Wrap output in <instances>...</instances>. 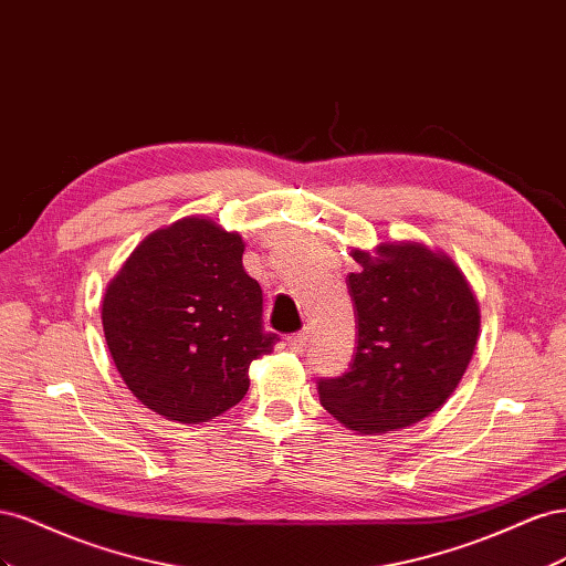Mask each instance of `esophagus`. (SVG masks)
I'll return each instance as SVG.
<instances>
[{
    "label": "esophagus",
    "mask_w": 566,
    "mask_h": 566,
    "mask_svg": "<svg viewBox=\"0 0 566 566\" xmlns=\"http://www.w3.org/2000/svg\"><path fill=\"white\" fill-rule=\"evenodd\" d=\"M287 345L290 349H293L295 354H302L306 349V345H310V331H300L295 335L287 337Z\"/></svg>",
    "instance_id": "esophagus-1"
}]
</instances>
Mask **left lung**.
Wrapping results in <instances>:
<instances>
[{
    "mask_svg": "<svg viewBox=\"0 0 566 566\" xmlns=\"http://www.w3.org/2000/svg\"><path fill=\"white\" fill-rule=\"evenodd\" d=\"M347 285L358 323L352 368L321 380L333 418L358 434H387L449 401L476 347L479 302L447 252L418 241L352 248Z\"/></svg>",
    "mask_w": 566,
    "mask_h": 566,
    "instance_id": "1",
    "label": "left lung"
}]
</instances>
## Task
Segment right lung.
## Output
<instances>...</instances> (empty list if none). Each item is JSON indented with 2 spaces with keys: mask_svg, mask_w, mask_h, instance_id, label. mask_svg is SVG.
<instances>
[{
  "mask_svg": "<svg viewBox=\"0 0 566 566\" xmlns=\"http://www.w3.org/2000/svg\"><path fill=\"white\" fill-rule=\"evenodd\" d=\"M245 243L202 214L148 233L106 285L101 321L119 378L158 416L202 424L245 397L262 331V287Z\"/></svg>",
  "mask_w": 566,
  "mask_h": 566,
  "instance_id": "add662e5",
  "label": "right lung"
}]
</instances>
